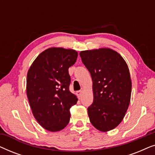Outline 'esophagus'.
Masks as SVG:
<instances>
[{"mask_svg": "<svg viewBox=\"0 0 155 155\" xmlns=\"http://www.w3.org/2000/svg\"><path fill=\"white\" fill-rule=\"evenodd\" d=\"M82 94V91H78V92H77V95H78V97H79V98L81 97Z\"/></svg>", "mask_w": 155, "mask_h": 155, "instance_id": "esophagus-1", "label": "esophagus"}]
</instances>
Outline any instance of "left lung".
<instances>
[{
	"mask_svg": "<svg viewBox=\"0 0 155 155\" xmlns=\"http://www.w3.org/2000/svg\"><path fill=\"white\" fill-rule=\"evenodd\" d=\"M90 73L94 99L87 113L92 126L101 132L113 130L124 119L130 101L132 82L128 65L111 48L80 51Z\"/></svg>",
	"mask_w": 155,
	"mask_h": 155,
	"instance_id": "obj_1",
	"label": "left lung"
}]
</instances>
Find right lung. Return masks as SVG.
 Segmentation results:
<instances>
[{"mask_svg": "<svg viewBox=\"0 0 155 155\" xmlns=\"http://www.w3.org/2000/svg\"><path fill=\"white\" fill-rule=\"evenodd\" d=\"M77 58L75 50L51 47L36 58L27 72L26 90L31 111L40 126L51 132L68 124L70 109L78 101L69 90L68 73Z\"/></svg>", "mask_w": 155, "mask_h": 155, "instance_id": "add662e5", "label": "right lung"}]
</instances>
